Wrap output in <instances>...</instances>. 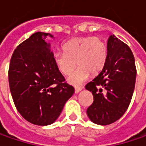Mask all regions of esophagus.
Listing matches in <instances>:
<instances>
[{
	"label": "esophagus",
	"mask_w": 146,
	"mask_h": 146,
	"mask_svg": "<svg viewBox=\"0 0 146 146\" xmlns=\"http://www.w3.org/2000/svg\"><path fill=\"white\" fill-rule=\"evenodd\" d=\"M82 89H83V88L81 87H76L75 88V92H76V93H79Z\"/></svg>",
	"instance_id": "esophagus-1"
}]
</instances>
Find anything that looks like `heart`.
<instances>
[{
    "mask_svg": "<svg viewBox=\"0 0 146 146\" xmlns=\"http://www.w3.org/2000/svg\"><path fill=\"white\" fill-rule=\"evenodd\" d=\"M63 52L53 53V63L59 72L68 76L76 67H79L68 78V83L79 86L90 76L98 75L104 68L107 60V45L98 36H80L65 42Z\"/></svg>",
    "mask_w": 146,
    "mask_h": 146,
    "instance_id": "1",
    "label": "heart"
}]
</instances>
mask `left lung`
<instances>
[{"label":"left lung","instance_id":"obj_1","mask_svg":"<svg viewBox=\"0 0 146 146\" xmlns=\"http://www.w3.org/2000/svg\"><path fill=\"white\" fill-rule=\"evenodd\" d=\"M107 51L102 70L85 86L93 95V102L87 109V115L99 125L110 124L126 112L137 76L134 56L127 44L112 35L107 41Z\"/></svg>","mask_w":146,"mask_h":146}]
</instances>
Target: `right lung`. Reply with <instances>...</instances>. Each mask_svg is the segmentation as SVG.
Returning a JSON list of instances; mask_svg holds the SVG:
<instances>
[{
    "instance_id": "right-lung-1",
    "label": "right lung",
    "mask_w": 146,
    "mask_h": 146,
    "mask_svg": "<svg viewBox=\"0 0 146 146\" xmlns=\"http://www.w3.org/2000/svg\"><path fill=\"white\" fill-rule=\"evenodd\" d=\"M48 33L38 31L15 48L9 67V84L14 105L26 120L45 126L59 117L75 93L53 63Z\"/></svg>"
}]
</instances>
